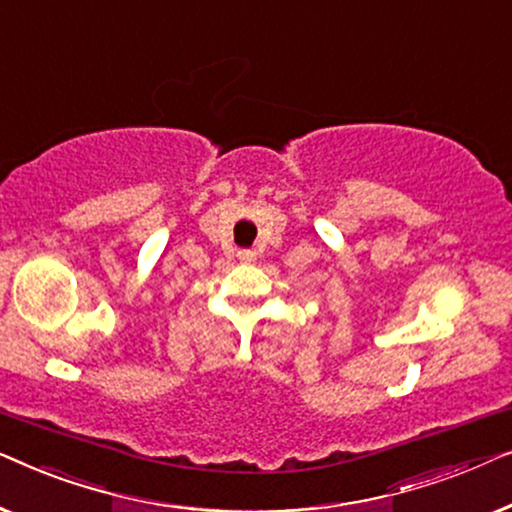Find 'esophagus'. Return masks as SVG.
I'll list each match as a JSON object with an SVG mask.
<instances>
[{
	"label": "esophagus",
	"mask_w": 512,
	"mask_h": 512,
	"mask_svg": "<svg viewBox=\"0 0 512 512\" xmlns=\"http://www.w3.org/2000/svg\"><path fill=\"white\" fill-rule=\"evenodd\" d=\"M237 258H240V263H254L256 261V251L254 249H240L237 251Z\"/></svg>",
	"instance_id": "34e87169"
}]
</instances>
